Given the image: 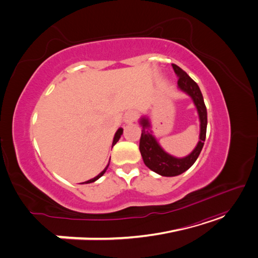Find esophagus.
Masks as SVG:
<instances>
[{
  "mask_svg": "<svg viewBox=\"0 0 258 258\" xmlns=\"http://www.w3.org/2000/svg\"><path fill=\"white\" fill-rule=\"evenodd\" d=\"M138 112L137 111H129L128 113H126V116H124V121L127 123H131L138 119Z\"/></svg>",
  "mask_w": 258,
  "mask_h": 258,
  "instance_id": "esophagus-1",
  "label": "esophagus"
}]
</instances>
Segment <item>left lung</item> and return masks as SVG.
<instances>
[{"instance_id": "left-lung-1", "label": "left lung", "mask_w": 258, "mask_h": 258, "mask_svg": "<svg viewBox=\"0 0 258 258\" xmlns=\"http://www.w3.org/2000/svg\"><path fill=\"white\" fill-rule=\"evenodd\" d=\"M172 68L178 77V88L186 92L192 99L195 105L197 107L200 119V137L197 146L195 147V150L188 156H186L184 158H176L162 150L157 140L152 135V131L150 130V121L146 117L141 118L140 122L142 124V134L141 139H140V152H141L146 167L162 176L179 175L194 165L198 158L202 147H204L208 124L207 107L199 86L181 68L176 64H172Z\"/></svg>"}]
</instances>
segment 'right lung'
Here are the masks:
<instances>
[{"label":"right lung","instance_id":"add662e5","mask_svg":"<svg viewBox=\"0 0 258 258\" xmlns=\"http://www.w3.org/2000/svg\"><path fill=\"white\" fill-rule=\"evenodd\" d=\"M122 135V129L121 128H119L118 130H117V132L115 134V137H114V140H113V144H112V146H114L117 142H118V140H119V138H120V136ZM107 167H108V165L105 167V169L102 171V172H101L100 174H98L96 177H93V178H91V179H89V181H87V182H85L86 184H88V183H92V182H95V181H97V179L99 178V177H101L102 176L104 173H105V171H106V169H107ZM82 184H84V183H82Z\"/></svg>","mask_w":258,"mask_h":258}]
</instances>
